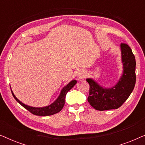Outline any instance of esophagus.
<instances>
[{"instance_id": "1", "label": "esophagus", "mask_w": 145, "mask_h": 145, "mask_svg": "<svg viewBox=\"0 0 145 145\" xmlns=\"http://www.w3.org/2000/svg\"><path fill=\"white\" fill-rule=\"evenodd\" d=\"M86 71L82 70V69H80L76 73V78L78 80H82L86 77Z\"/></svg>"}]
</instances>
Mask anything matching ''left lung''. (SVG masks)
<instances>
[{"mask_svg": "<svg viewBox=\"0 0 145 145\" xmlns=\"http://www.w3.org/2000/svg\"><path fill=\"white\" fill-rule=\"evenodd\" d=\"M123 72L118 82L111 88H105L92 78L86 79L90 85L88 101L95 110L118 109L133 90L136 82V61L131 49L125 43L120 45Z\"/></svg>", "mask_w": 145, "mask_h": 145, "instance_id": "left-lung-1", "label": "left lung"}]
</instances>
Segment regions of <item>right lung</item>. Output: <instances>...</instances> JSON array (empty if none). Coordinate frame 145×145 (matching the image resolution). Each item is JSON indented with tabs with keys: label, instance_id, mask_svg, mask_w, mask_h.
Wrapping results in <instances>:
<instances>
[{
	"label": "right lung",
	"instance_id": "right-lung-1",
	"mask_svg": "<svg viewBox=\"0 0 145 145\" xmlns=\"http://www.w3.org/2000/svg\"><path fill=\"white\" fill-rule=\"evenodd\" d=\"M77 81L75 80H71L68 84H67L66 86L63 87L61 90L60 94L58 96L55 101H54L52 104L47 106L45 107H41V108H35V107H32L25 105L20 102L12 90H11L12 94L14 98H15V100L19 103L21 106H22L24 108L26 109L27 110H28L29 112H31V114L35 116H51V115L55 114L57 113L60 112L62 110L63 106L65 105V96H66L67 93L76 84Z\"/></svg>",
	"mask_w": 145,
	"mask_h": 145
}]
</instances>
